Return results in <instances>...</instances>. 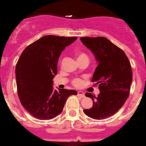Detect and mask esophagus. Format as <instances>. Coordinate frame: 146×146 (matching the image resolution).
<instances>
[{
    "label": "esophagus",
    "instance_id": "1",
    "mask_svg": "<svg viewBox=\"0 0 146 146\" xmlns=\"http://www.w3.org/2000/svg\"><path fill=\"white\" fill-rule=\"evenodd\" d=\"M78 96H81V97H85V93L83 92H82V91H78Z\"/></svg>",
    "mask_w": 146,
    "mask_h": 146
}]
</instances>
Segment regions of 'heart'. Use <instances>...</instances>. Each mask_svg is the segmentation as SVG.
I'll return each mask as SVG.
<instances>
[{
    "label": "heart",
    "instance_id": "b5f03b06",
    "mask_svg": "<svg viewBox=\"0 0 146 146\" xmlns=\"http://www.w3.org/2000/svg\"><path fill=\"white\" fill-rule=\"evenodd\" d=\"M85 57L87 58V56H86L85 54H82V53L78 54V59H81V58H85ZM81 82H82V81H81V80L79 79V78H76V79H74L73 80V84L75 86H76V87H78V86L80 85Z\"/></svg>",
    "mask_w": 146,
    "mask_h": 146
}]
</instances>
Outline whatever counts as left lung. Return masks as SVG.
<instances>
[{
	"label": "left lung",
	"instance_id": "left-lung-1",
	"mask_svg": "<svg viewBox=\"0 0 146 146\" xmlns=\"http://www.w3.org/2000/svg\"><path fill=\"white\" fill-rule=\"evenodd\" d=\"M80 40L98 63L92 80L99 85L100 91L98 96L85 94L92 99L93 106L83 112L92 119H106L117 113L128 98L132 81L131 64L123 50L105 37H82Z\"/></svg>",
	"mask_w": 146,
	"mask_h": 146
}]
</instances>
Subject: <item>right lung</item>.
<instances>
[{
	"mask_svg": "<svg viewBox=\"0 0 146 146\" xmlns=\"http://www.w3.org/2000/svg\"><path fill=\"white\" fill-rule=\"evenodd\" d=\"M77 37L49 35L35 41L21 53L16 65L17 87L22 106L34 117L51 119L61 114L67 99L77 91L54 90L59 58Z\"/></svg>",
	"mask_w": 146,
	"mask_h": 146,
	"instance_id": "right-lung-1",
	"label": "right lung"
}]
</instances>
